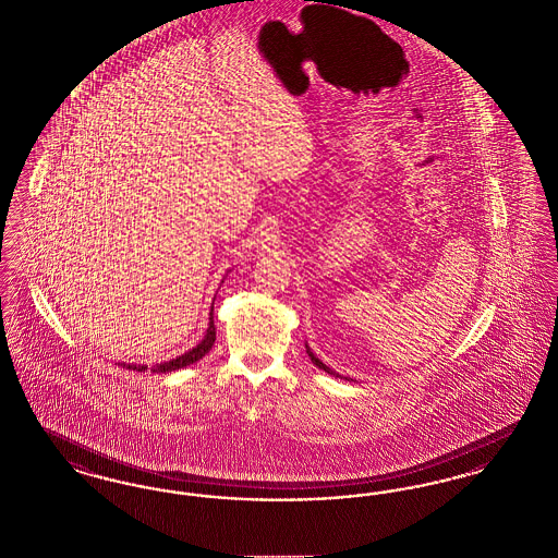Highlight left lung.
Here are the masks:
<instances>
[{
    "instance_id": "8db88e82",
    "label": "left lung",
    "mask_w": 558,
    "mask_h": 558,
    "mask_svg": "<svg viewBox=\"0 0 558 558\" xmlns=\"http://www.w3.org/2000/svg\"><path fill=\"white\" fill-rule=\"evenodd\" d=\"M305 349H307V355H310V360H312V362H314V364L318 366L319 371L328 372V374H332V376H337V378H345V380H353V378H347V376H341L339 372H335L332 371V368H328V366H326V364H324V362L319 360L318 355H316V353H314V351L310 349V345H307V343H305Z\"/></svg>"
}]
</instances>
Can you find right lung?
Listing matches in <instances>:
<instances>
[{
  "mask_svg": "<svg viewBox=\"0 0 558 558\" xmlns=\"http://www.w3.org/2000/svg\"><path fill=\"white\" fill-rule=\"evenodd\" d=\"M213 343H215V324H213V307L211 314H209V328H207V332H205V337H203V341L198 343V345L192 347L190 351L186 353H182L180 357H175V360H169V362H160V364H155L153 368H148V366H144V364H125V362H121L119 366H123V368H130V371L135 372H157V374H169V372L180 371V368H186L190 364H194V362H198V360H203L209 351H211Z\"/></svg>",
  "mask_w": 558,
  "mask_h": 558,
  "instance_id": "add662e5",
  "label": "right lung"
}]
</instances>
